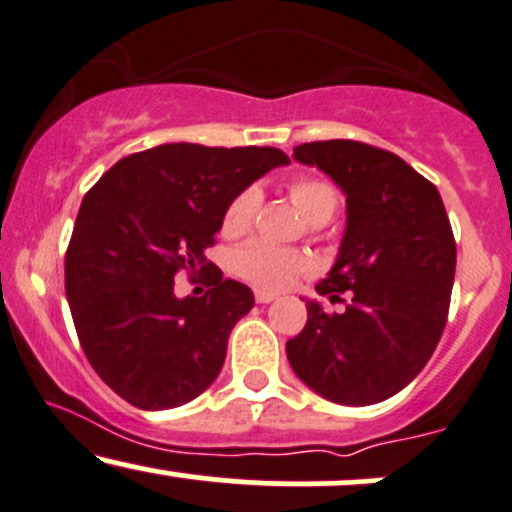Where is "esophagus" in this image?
<instances>
[{
    "label": "esophagus",
    "instance_id": "34e87169",
    "mask_svg": "<svg viewBox=\"0 0 512 512\" xmlns=\"http://www.w3.org/2000/svg\"><path fill=\"white\" fill-rule=\"evenodd\" d=\"M255 300L257 303H272V300H276V295L274 293H269V291H255Z\"/></svg>",
    "mask_w": 512,
    "mask_h": 512
}]
</instances>
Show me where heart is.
Segmentation results:
<instances>
[{
  "instance_id": "obj_1",
  "label": "heart",
  "mask_w": 512,
  "mask_h": 512,
  "mask_svg": "<svg viewBox=\"0 0 512 512\" xmlns=\"http://www.w3.org/2000/svg\"><path fill=\"white\" fill-rule=\"evenodd\" d=\"M288 197L307 224L322 226L334 217L338 207V193L329 181L315 176H300L288 183ZM262 195L257 188H245L233 197L221 217V231L226 236H240L250 231L260 212ZM307 269V260L300 252L279 248L267 240H252L236 252V272L262 288H283L293 281V276Z\"/></svg>"
}]
</instances>
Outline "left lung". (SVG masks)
<instances>
[{
    "instance_id": "obj_1",
    "label": "left lung",
    "mask_w": 512,
    "mask_h": 512,
    "mask_svg": "<svg viewBox=\"0 0 512 512\" xmlns=\"http://www.w3.org/2000/svg\"><path fill=\"white\" fill-rule=\"evenodd\" d=\"M346 195V231L317 293L343 312L305 300L307 324L286 343L293 372L341 405H374L410 384L439 346L451 305L455 240L434 183L393 152L322 140L293 147Z\"/></svg>"
}]
</instances>
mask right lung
I'll use <instances>...</instances> for the list:
<instances>
[{"mask_svg": "<svg viewBox=\"0 0 512 512\" xmlns=\"http://www.w3.org/2000/svg\"><path fill=\"white\" fill-rule=\"evenodd\" d=\"M291 159L276 147L169 143L123 157L83 197L66 250V298L92 369L140 410L186 405L219 377L231 329L255 305L205 250L229 202ZM209 271L202 299L173 276Z\"/></svg>", "mask_w": 512, "mask_h": 512, "instance_id": "1", "label": "right lung"}]
</instances>
